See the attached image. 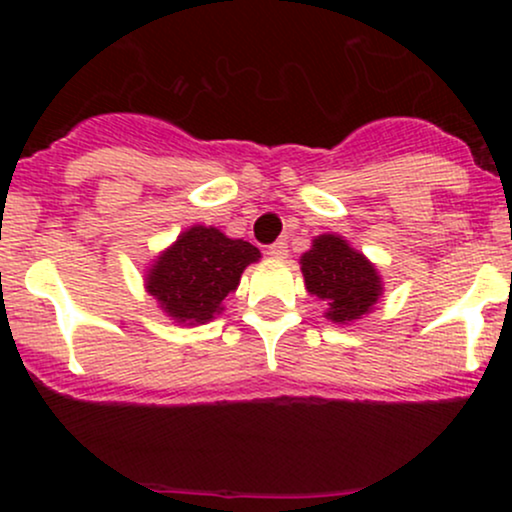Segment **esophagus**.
Masks as SVG:
<instances>
[{
  "label": "esophagus",
  "mask_w": 512,
  "mask_h": 512,
  "mask_svg": "<svg viewBox=\"0 0 512 512\" xmlns=\"http://www.w3.org/2000/svg\"><path fill=\"white\" fill-rule=\"evenodd\" d=\"M269 255L276 257V260H284V257H289V243L284 238L276 240V243L269 245Z\"/></svg>",
  "instance_id": "obj_1"
}]
</instances>
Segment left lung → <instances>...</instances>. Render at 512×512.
Returning a JSON list of instances; mask_svg holds the SVG:
<instances>
[{"instance_id":"obj_1","label":"left lung","mask_w":512,"mask_h":512,"mask_svg":"<svg viewBox=\"0 0 512 512\" xmlns=\"http://www.w3.org/2000/svg\"><path fill=\"white\" fill-rule=\"evenodd\" d=\"M301 272L308 293L325 301L327 320L339 325L361 320L383 296L375 264L334 233L313 240V248L301 257Z\"/></svg>"}]
</instances>
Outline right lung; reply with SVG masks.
Returning <instances> with one entry per match:
<instances>
[{
  "label": "right lung",
  "mask_w": 512,
  "mask_h": 512,
  "mask_svg": "<svg viewBox=\"0 0 512 512\" xmlns=\"http://www.w3.org/2000/svg\"><path fill=\"white\" fill-rule=\"evenodd\" d=\"M260 250L223 236L214 226H192L163 250L146 274V291L180 325H204L223 310V298L240 284Z\"/></svg>",
  "instance_id": "1"
}]
</instances>
